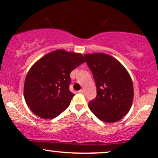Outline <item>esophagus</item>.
Listing matches in <instances>:
<instances>
[{
    "instance_id": "obj_1",
    "label": "esophagus",
    "mask_w": 158,
    "mask_h": 158,
    "mask_svg": "<svg viewBox=\"0 0 158 158\" xmlns=\"http://www.w3.org/2000/svg\"><path fill=\"white\" fill-rule=\"evenodd\" d=\"M79 93H80V94H84V89H81L80 90H79Z\"/></svg>"
}]
</instances>
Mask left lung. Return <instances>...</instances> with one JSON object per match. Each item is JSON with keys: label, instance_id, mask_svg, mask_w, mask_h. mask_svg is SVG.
I'll list each match as a JSON object with an SVG mask.
<instances>
[{"label": "left lung", "instance_id": "1", "mask_svg": "<svg viewBox=\"0 0 158 158\" xmlns=\"http://www.w3.org/2000/svg\"><path fill=\"white\" fill-rule=\"evenodd\" d=\"M84 56L97 85V97L88 107L103 122H117L128 114L133 102V82L129 73L108 54L95 52Z\"/></svg>", "mask_w": 158, "mask_h": 158}]
</instances>
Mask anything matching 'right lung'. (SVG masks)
<instances>
[{"label":"right lung","instance_id":"1","mask_svg":"<svg viewBox=\"0 0 158 158\" xmlns=\"http://www.w3.org/2000/svg\"><path fill=\"white\" fill-rule=\"evenodd\" d=\"M81 53L56 50L41 57L27 74L23 95L36 116L53 119L70 105L74 94L69 89L70 73L85 62Z\"/></svg>","mask_w":158,"mask_h":158}]
</instances>
